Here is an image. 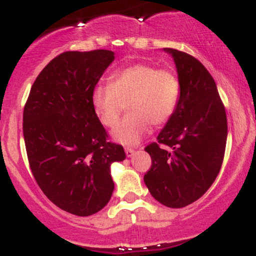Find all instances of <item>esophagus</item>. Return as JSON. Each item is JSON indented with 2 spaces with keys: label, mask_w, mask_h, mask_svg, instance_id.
<instances>
[{
  "label": "esophagus",
  "mask_w": 256,
  "mask_h": 256,
  "mask_svg": "<svg viewBox=\"0 0 256 256\" xmlns=\"http://www.w3.org/2000/svg\"><path fill=\"white\" fill-rule=\"evenodd\" d=\"M125 152H126V155H128V158H131L132 155L134 154V149H132V148H130V146H128V148H125Z\"/></svg>",
  "instance_id": "esophagus-1"
}]
</instances>
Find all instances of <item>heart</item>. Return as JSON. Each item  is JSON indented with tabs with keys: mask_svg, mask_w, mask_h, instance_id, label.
Masks as SVG:
<instances>
[{
	"mask_svg": "<svg viewBox=\"0 0 256 256\" xmlns=\"http://www.w3.org/2000/svg\"><path fill=\"white\" fill-rule=\"evenodd\" d=\"M180 85L168 70L149 64H134L113 73L108 85H98L91 104L100 122L113 128L125 110L128 116L112 131L122 144H136L149 128L166 124L177 107Z\"/></svg>",
	"mask_w": 256,
	"mask_h": 256,
	"instance_id": "b5f03b06",
	"label": "heart"
}]
</instances>
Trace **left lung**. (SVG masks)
<instances>
[{"instance_id":"left-lung-1","label":"left lung","mask_w":256,"mask_h":256,"mask_svg":"<svg viewBox=\"0 0 256 256\" xmlns=\"http://www.w3.org/2000/svg\"><path fill=\"white\" fill-rule=\"evenodd\" d=\"M177 67L180 94L171 119L146 146L152 166L144 183L164 206L192 204L216 180L224 160L228 119L216 82L198 58L165 48Z\"/></svg>"}]
</instances>
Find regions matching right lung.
Returning a JSON list of instances; mask_svg holds the SVG:
<instances>
[{"mask_svg": "<svg viewBox=\"0 0 256 256\" xmlns=\"http://www.w3.org/2000/svg\"><path fill=\"white\" fill-rule=\"evenodd\" d=\"M114 52H64L46 64L24 107L22 131L38 186L55 206L79 216L98 213L112 198L110 164L126 158L91 104V94Z\"/></svg>", "mask_w": 256, "mask_h": 256, "instance_id": "add662e5", "label": "right lung"}]
</instances>
